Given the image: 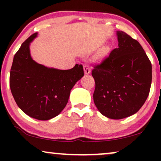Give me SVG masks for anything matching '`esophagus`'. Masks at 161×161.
Wrapping results in <instances>:
<instances>
[{
  "mask_svg": "<svg viewBox=\"0 0 161 161\" xmlns=\"http://www.w3.org/2000/svg\"><path fill=\"white\" fill-rule=\"evenodd\" d=\"M83 69H84V72L86 75H89L90 72H91V69H90V67L86 64L83 65Z\"/></svg>",
  "mask_w": 161,
  "mask_h": 161,
  "instance_id": "1",
  "label": "esophagus"
}]
</instances>
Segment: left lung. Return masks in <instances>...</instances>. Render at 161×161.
I'll return each mask as SVG.
<instances>
[{
	"instance_id": "obj_1",
	"label": "left lung",
	"mask_w": 161,
	"mask_h": 161,
	"mask_svg": "<svg viewBox=\"0 0 161 161\" xmlns=\"http://www.w3.org/2000/svg\"><path fill=\"white\" fill-rule=\"evenodd\" d=\"M118 48L93 66L94 104L103 115L126 118L144 104L152 83V64L142 45L122 31L116 32Z\"/></svg>"
}]
</instances>
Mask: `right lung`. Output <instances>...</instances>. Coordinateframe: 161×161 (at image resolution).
I'll list each match as a JSON object with an SVG mask.
<instances>
[{"mask_svg": "<svg viewBox=\"0 0 161 161\" xmlns=\"http://www.w3.org/2000/svg\"><path fill=\"white\" fill-rule=\"evenodd\" d=\"M36 36L35 33L28 37L15 53L9 84L15 102L24 113L36 119L48 120L64 108L70 91L84 72L81 64L61 70L34 61L29 45Z\"/></svg>", "mask_w": 161, "mask_h": 161, "instance_id": "obj_1", "label": "right lung"}]
</instances>
